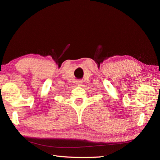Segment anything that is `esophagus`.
<instances>
[{
	"mask_svg": "<svg viewBox=\"0 0 160 160\" xmlns=\"http://www.w3.org/2000/svg\"><path fill=\"white\" fill-rule=\"evenodd\" d=\"M76 84L77 86H82V80H77Z\"/></svg>",
	"mask_w": 160,
	"mask_h": 160,
	"instance_id": "1",
	"label": "esophagus"
}]
</instances>
